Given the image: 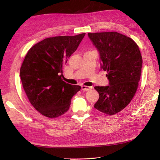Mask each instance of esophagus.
<instances>
[{"label": "esophagus", "instance_id": "obj_1", "mask_svg": "<svg viewBox=\"0 0 160 160\" xmlns=\"http://www.w3.org/2000/svg\"><path fill=\"white\" fill-rule=\"evenodd\" d=\"M81 88L82 91H90L91 90V89L92 88V87H88V86H85V85H82L81 87Z\"/></svg>", "mask_w": 160, "mask_h": 160}]
</instances>
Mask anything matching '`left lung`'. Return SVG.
<instances>
[{
	"mask_svg": "<svg viewBox=\"0 0 160 160\" xmlns=\"http://www.w3.org/2000/svg\"><path fill=\"white\" fill-rule=\"evenodd\" d=\"M100 54L101 68L107 72L109 85L94 87L98 111L112 116L123 110L135 96L141 76L142 58L137 44L118 32L88 33Z\"/></svg>",
	"mask_w": 160,
	"mask_h": 160,
	"instance_id": "8db88e82",
	"label": "left lung"
}]
</instances>
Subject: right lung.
Listing matches in <instances>:
<instances>
[{"instance_id": "1", "label": "right lung", "mask_w": 160, "mask_h": 160, "mask_svg": "<svg viewBox=\"0 0 160 160\" xmlns=\"http://www.w3.org/2000/svg\"><path fill=\"white\" fill-rule=\"evenodd\" d=\"M85 35L47 38L25 55L20 68L22 83L31 105L43 116L56 118L65 113L72 97L81 90L80 86L66 83L62 77L63 65Z\"/></svg>"}]
</instances>
